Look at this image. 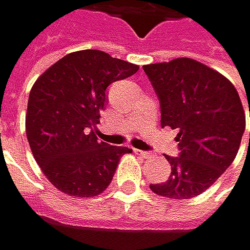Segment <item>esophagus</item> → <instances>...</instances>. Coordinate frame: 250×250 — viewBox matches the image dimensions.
<instances>
[{
    "label": "esophagus",
    "mask_w": 250,
    "mask_h": 250,
    "mask_svg": "<svg viewBox=\"0 0 250 250\" xmlns=\"http://www.w3.org/2000/svg\"><path fill=\"white\" fill-rule=\"evenodd\" d=\"M135 152H136L138 155L144 157V158H151V157H152V152H149V151H139V149H135Z\"/></svg>",
    "instance_id": "34e87169"
}]
</instances>
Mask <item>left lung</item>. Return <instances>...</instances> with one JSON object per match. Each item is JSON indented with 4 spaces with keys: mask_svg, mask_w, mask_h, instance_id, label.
<instances>
[{
    "mask_svg": "<svg viewBox=\"0 0 250 250\" xmlns=\"http://www.w3.org/2000/svg\"><path fill=\"white\" fill-rule=\"evenodd\" d=\"M144 70L160 98L161 126L179 129L180 149V157L166 155L168 180L149 188L160 196L190 199L211 188L237 155L246 126L240 96L227 77L192 58Z\"/></svg>",
    "mask_w": 250,
    "mask_h": 250,
    "instance_id": "8db88e82",
    "label": "left lung"
}]
</instances>
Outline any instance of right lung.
I'll return each mask as SVG.
<instances>
[{
  "label": "right lung",
  "mask_w": 250,
  "mask_h": 250,
  "mask_svg": "<svg viewBox=\"0 0 250 250\" xmlns=\"http://www.w3.org/2000/svg\"><path fill=\"white\" fill-rule=\"evenodd\" d=\"M139 70L98 49L70 52L33 83L26 135L42 173L60 192L92 198L111 183L126 146L99 142L93 127L106 104L105 90Z\"/></svg>",
  "instance_id": "obj_1"
}]
</instances>
